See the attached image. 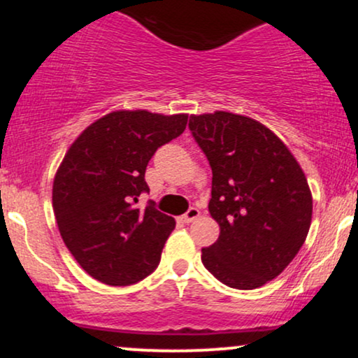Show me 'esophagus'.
Returning <instances> with one entry per match:
<instances>
[{
	"label": "esophagus",
	"mask_w": 358,
	"mask_h": 358,
	"mask_svg": "<svg viewBox=\"0 0 358 358\" xmlns=\"http://www.w3.org/2000/svg\"><path fill=\"white\" fill-rule=\"evenodd\" d=\"M200 217V210L199 208H195V207H192L190 210H188L187 213H183L182 215V220L185 222V224H190V222H193V220H196Z\"/></svg>",
	"instance_id": "esophagus-1"
}]
</instances>
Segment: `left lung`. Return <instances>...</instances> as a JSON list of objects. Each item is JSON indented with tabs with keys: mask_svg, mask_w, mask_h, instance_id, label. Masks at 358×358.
<instances>
[{
	"mask_svg": "<svg viewBox=\"0 0 358 358\" xmlns=\"http://www.w3.org/2000/svg\"><path fill=\"white\" fill-rule=\"evenodd\" d=\"M212 168L208 212L219 224L202 262L224 285L256 289L287 268L313 213L308 180L285 143L256 119L215 110L190 116Z\"/></svg>",
	"mask_w": 358,
	"mask_h": 358,
	"instance_id": "left-lung-1",
	"label": "left lung"
}]
</instances>
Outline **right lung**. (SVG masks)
Here are the masks:
<instances>
[{
  "mask_svg": "<svg viewBox=\"0 0 358 358\" xmlns=\"http://www.w3.org/2000/svg\"><path fill=\"white\" fill-rule=\"evenodd\" d=\"M188 114L113 110L77 136L62 159L52 203L62 239L80 268L109 286H129L158 266L175 219L139 207L148 162L178 138Z\"/></svg>",
  "mask_w": 358,
  "mask_h": 358,
  "instance_id": "right-lung-1",
  "label": "right lung"
}]
</instances>
